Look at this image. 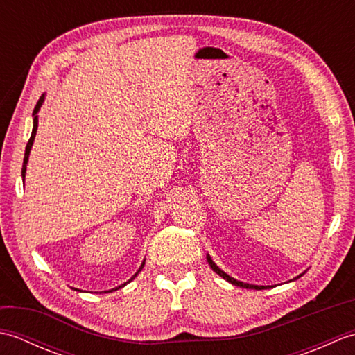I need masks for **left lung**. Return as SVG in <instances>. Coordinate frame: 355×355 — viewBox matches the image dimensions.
Listing matches in <instances>:
<instances>
[{"mask_svg":"<svg viewBox=\"0 0 355 355\" xmlns=\"http://www.w3.org/2000/svg\"><path fill=\"white\" fill-rule=\"evenodd\" d=\"M207 262H209V266H210V268H212L216 275H220L223 279H225V281L227 282H230V284H233V285H236V286H243V288H252V290H263V288H268V286H263V285H252V284H244V282H241V281H236V279H233V277H230L227 273H224V271L216 266V263L212 261V258H210V256L207 254ZM302 276V275H300ZM300 276H297V277H300ZM296 277V279H297Z\"/></svg>","mask_w":355,"mask_h":355,"instance_id":"obj_1","label":"left lung"}]
</instances>
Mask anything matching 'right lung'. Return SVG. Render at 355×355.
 <instances>
[{"label":"right lung","mask_w":355,"mask_h":355,"mask_svg":"<svg viewBox=\"0 0 355 355\" xmlns=\"http://www.w3.org/2000/svg\"><path fill=\"white\" fill-rule=\"evenodd\" d=\"M42 102H44V94L40 97V101H37V103H36V107H35V110H33V130H32V135H30V140H28V143H27V146H26V154H24V163H22V172H21V175H22V178L26 177V169H27V162H28V155H30V149H32V145H33V140H35V135H36V130H37V111H40V108H41V105H42ZM143 266H145V261L141 262V266H140V268H139V271L137 273H135L130 281L128 282H131L132 279L137 276L140 271H141V268H143ZM128 282H125V284H122V285H119V286H116V288H112V290H108V291H103V293H111V291H116V290H119V288H122V286H125Z\"/></svg>","instance_id":"add662e5"}]
</instances>
